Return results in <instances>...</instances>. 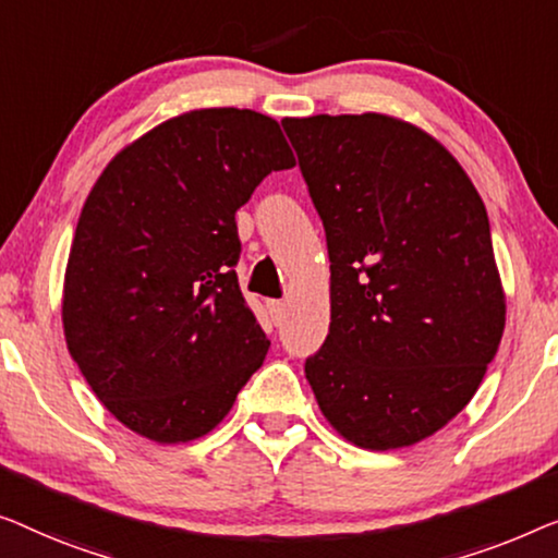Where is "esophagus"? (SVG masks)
Returning <instances> with one entry per match:
<instances>
[{"label": "esophagus", "instance_id": "obj_1", "mask_svg": "<svg viewBox=\"0 0 558 558\" xmlns=\"http://www.w3.org/2000/svg\"><path fill=\"white\" fill-rule=\"evenodd\" d=\"M268 313H270L272 324L280 326L282 320H286V303H282V301H268Z\"/></svg>", "mask_w": 558, "mask_h": 558}]
</instances>
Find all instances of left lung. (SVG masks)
Returning a JSON list of instances; mask_svg holds the SVG:
<instances>
[{"label":"left lung","instance_id":"obj_1","mask_svg":"<svg viewBox=\"0 0 558 558\" xmlns=\"http://www.w3.org/2000/svg\"><path fill=\"white\" fill-rule=\"evenodd\" d=\"M282 129L331 260V328L305 379L347 442L417 445L465 410L504 339L488 211L458 159L397 116Z\"/></svg>","mask_w":558,"mask_h":558}]
</instances>
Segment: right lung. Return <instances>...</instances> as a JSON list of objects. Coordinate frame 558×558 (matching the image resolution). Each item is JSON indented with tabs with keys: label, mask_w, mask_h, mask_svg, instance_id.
I'll use <instances>...</instances> for the list:
<instances>
[{
	"label": "right lung",
	"mask_w": 558,
	"mask_h": 558,
	"mask_svg": "<svg viewBox=\"0 0 558 558\" xmlns=\"http://www.w3.org/2000/svg\"><path fill=\"white\" fill-rule=\"evenodd\" d=\"M295 167L280 125L240 108L161 121L108 161L77 219L62 331L108 412L159 445L230 414L270 341L238 286L234 211Z\"/></svg>",
	"instance_id": "right-lung-1"
}]
</instances>
